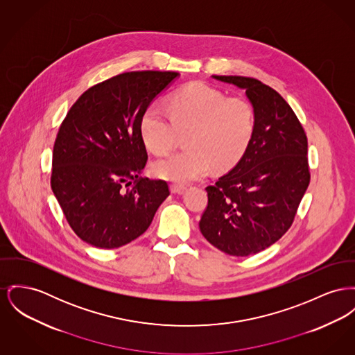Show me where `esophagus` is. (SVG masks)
Masks as SVG:
<instances>
[{
  "label": "esophagus",
  "mask_w": 355,
  "mask_h": 355,
  "mask_svg": "<svg viewBox=\"0 0 355 355\" xmlns=\"http://www.w3.org/2000/svg\"><path fill=\"white\" fill-rule=\"evenodd\" d=\"M170 190H171V193L181 194V193L185 190V187L181 185V184H171V185H170Z\"/></svg>",
  "instance_id": "1"
}]
</instances>
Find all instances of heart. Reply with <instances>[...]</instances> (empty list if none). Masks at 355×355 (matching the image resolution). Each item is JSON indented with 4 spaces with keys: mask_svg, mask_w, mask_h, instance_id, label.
<instances>
[{
    "mask_svg": "<svg viewBox=\"0 0 355 355\" xmlns=\"http://www.w3.org/2000/svg\"><path fill=\"white\" fill-rule=\"evenodd\" d=\"M253 128V108L245 99L225 98L202 82L187 84L171 96L168 116L159 105H150L139 121L142 142L154 154H166L180 134H187V150L151 165L155 177L175 182L201 178L211 166L230 170L245 153Z\"/></svg>",
    "mask_w": 355,
    "mask_h": 355,
    "instance_id": "b5f03b06",
    "label": "heart"
}]
</instances>
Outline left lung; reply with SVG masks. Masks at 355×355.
<instances>
[{
    "label": "left lung",
    "instance_id": "obj_1",
    "mask_svg": "<svg viewBox=\"0 0 355 355\" xmlns=\"http://www.w3.org/2000/svg\"><path fill=\"white\" fill-rule=\"evenodd\" d=\"M245 89L254 114L250 145L237 165L207 188L200 230L232 256L275 244L295 220L310 184L307 137L290 105L257 79L211 76Z\"/></svg>",
    "mask_w": 355,
    "mask_h": 355
}]
</instances>
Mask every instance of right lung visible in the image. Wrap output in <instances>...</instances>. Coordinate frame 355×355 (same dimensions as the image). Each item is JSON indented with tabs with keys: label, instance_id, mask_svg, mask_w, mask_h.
Segmentation results:
<instances>
[{
	"label": "right lung",
	"instance_id": "obj_1",
	"mask_svg": "<svg viewBox=\"0 0 355 355\" xmlns=\"http://www.w3.org/2000/svg\"><path fill=\"white\" fill-rule=\"evenodd\" d=\"M178 72H125L95 84L69 108L52 154L51 187L72 230L114 250L139 237L170 194L142 177L146 146L139 121Z\"/></svg>",
	"mask_w": 355,
	"mask_h": 355
}]
</instances>
